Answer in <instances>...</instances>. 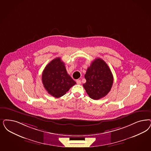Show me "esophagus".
Instances as JSON below:
<instances>
[{
    "label": "esophagus",
    "mask_w": 151,
    "mask_h": 151,
    "mask_svg": "<svg viewBox=\"0 0 151 151\" xmlns=\"http://www.w3.org/2000/svg\"><path fill=\"white\" fill-rule=\"evenodd\" d=\"M76 83L78 84V85H80V84H81V81L80 80H76Z\"/></svg>",
    "instance_id": "1"
}]
</instances>
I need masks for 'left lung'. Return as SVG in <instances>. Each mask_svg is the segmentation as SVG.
Masks as SVG:
<instances>
[{"mask_svg":"<svg viewBox=\"0 0 151 151\" xmlns=\"http://www.w3.org/2000/svg\"><path fill=\"white\" fill-rule=\"evenodd\" d=\"M83 84L88 96L99 100L109 93L113 83V76L106 63L102 59H95L85 75Z\"/></svg>","mask_w":151,"mask_h":151,"instance_id":"8db88e82","label":"left lung"}]
</instances>
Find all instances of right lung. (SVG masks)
Returning <instances> with one entry per match:
<instances>
[{
  "label": "right lung",
  "mask_w": 151,
  "mask_h": 151,
  "mask_svg": "<svg viewBox=\"0 0 151 151\" xmlns=\"http://www.w3.org/2000/svg\"><path fill=\"white\" fill-rule=\"evenodd\" d=\"M42 81L47 93L56 98L63 96L76 84L59 57L53 59L45 67Z\"/></svg>",
  "instance_id": "obj_1"
}]
</instances>
